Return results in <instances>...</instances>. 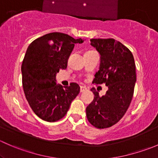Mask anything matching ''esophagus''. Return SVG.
<instances>
[{"instance_id": "1", "label": "esophagus", "mask_w": 158, "mask_h": 158, "mask_svg": "<svg viewBox=\"0 0 158 158\" xmlns=\"http://www.w3.org/2000/svg\"><path fill=\"white\" fill-rule=\"evenodd\" d=\"M87 90V88L85 86H80V92H83Z\"/></svg>"}]
</instances>
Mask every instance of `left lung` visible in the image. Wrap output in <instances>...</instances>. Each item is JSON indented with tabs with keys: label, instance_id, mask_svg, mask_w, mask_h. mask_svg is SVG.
<instances>
[{
	"label": "left lung",
	"instance_id": "8db88e82",
	"mask_svg": "<svg viewBox=\"0 0 158 158\" xmlns=\"http://www.w3.org/2000/svg\"><path fill=\"white\" fill-rule=\"evenodd\" d=\"M91 45L100 54L99 70L92 83L106 84L108 91L100 97L91 89L94 99L86 108L87 119L97 128L115 125L125 115L134 94L136 71L131 52L114 39H91Z\"/></svg>",
	"mask_w": 158,
	"mask_h": 158
}]
</instances>
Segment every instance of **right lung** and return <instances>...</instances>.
<instances>
[{"mask_svg": "<svg viewBox=\"0 0 158 158\" xmlns=\"http://www.w3.org/2000/svg\"><path fill=\"white\" fill-rule=\"evenodd\" d=\"M83 41L55 32L36 39L27 49L21 66L23 91L33 112L46 122L63 118L80 92L76 82L63 87L56 84V76L67 67L75 44Z\"/></svg>", "mask_w": 158, "mask_h": 158, "instance_id": "obj_1", "label": "right lung"}]
</instances>
